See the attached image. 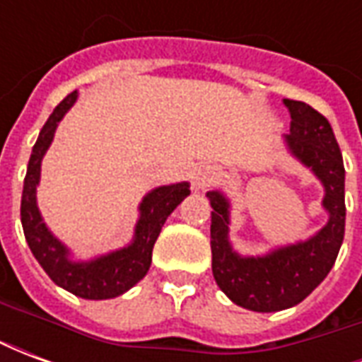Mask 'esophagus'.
<instances>
[{
  "label": "esophagus",
  "mask_w": 362,
  "mask_h": 362,
  "mask_svg": "<svg viewBox=\"0 0 362 362\" xmlns=\"http://www.w3.org/2000/svg\"><path fill=\"white\" fill-rule=\"evenodd\" d=\"M213 176H215V170L213 166L209 165H199L194 168L192 173V186L196 189H205L209 184H211Z\"/></svg>",
  "instance_id": "esophagus-1"
}]
</instances>
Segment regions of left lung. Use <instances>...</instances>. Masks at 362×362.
I'll return each mask as SVG.
<instances>
[{"mask_svg": "<svg viewBox=\"0 0 362 362\" xmlns=\"http://www.w3.org/2000/svg\"><path fill=\"white\" fill-rule=\"evenodd\" d=\"M291 112V155L318 176L324 186L326 227L308 240L275 248L266 256L246 258L228 243L230 204L221 192H207L211 202L213 277L238 306L254 312H277L303 303L334 267L345 235V168L334 129L318 110L300 100H283Z\"/></svg>", "mask_w": 362, "mask_h": 362, "instance_id": "obj_1", "label": "left lung"}]
</instances>
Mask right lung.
<instances>
[{"label":"right lung","mask_w":362,"mask_h":362,"mask_svg":"<svg viewBox=\"0 0 362 362\" xmlns=\"http://www.w3.org/2000/svg\"><path fill=\"white\" fill-rule=\"evenodd\" d=\"M77 100V90L67 95L54 108L48 122L40 129L30 160H28L23 197H21V223L25 230L28 248L35 254L38 264L48 273L56 285L69 293L89 300H103L124 295L141 281L151 267L153 246L157 243L158 233L165 225L166 217L178 207L182 199L189 196L188 182H178L170 186H158L151 189L139 204V221L135 225L132 244L110 254H104L89 262L69 259V250L52 235L36 205V186L40 182V165L44 153L50 147L59 119L66 116Z\"/></svg>","instance_id":"add662e5"}]
</instances>
